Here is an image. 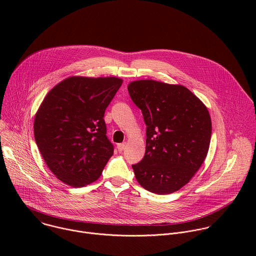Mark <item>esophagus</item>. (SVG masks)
Instances as JSON below:
<instances>
[{"label":"esophagus","mask_w":256,"mask_h":256,"mask_svg":"<svg viewBox=\"0 0 256 256\" xmlns=\"http://www.w3.org/2000/svg\"><path fill=\"white\" fill-rule=\"evenodd\" d=\"M126 148V142H122V144H118V152H122Z\"/></svg>","instance_id":"obj_1"}]
</instances>
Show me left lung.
Here are the masks:
<instances>
[{"label": "left lung", "instance_id": "left-lung-1", "mask_svg": "<svg viewBox=\"0 0 256 256\" xmlns=\"http://www.w3.org/2000/svg\"><path fill=\"white\" fill-rule=\"evenodd\" d=\"M128 89L147 126L144 156L132 166L136 178L156 194L177 192L206 157L212 136L208 108L182 85L140 80Z\"/></svg>", "mask_w": 256, "mask_h": 256}]
</instances>
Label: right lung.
<instances>
[{"instance_id": "obj_1", "label": "right lung", "mask_w": 256, "mask_h": 256, "mask_svg": "<svg viewBox=\"0 0 256 256\" xmlns=\"http://www.w3.org/2000/svg\"><path fill=\"white\" fill-rule=\"evenodd\" d=\"M122 84L116 77H70L44 97L35 114L34 138L50 170L64 184H92L114 155L103 116Z\"/></svg>"}]
</instances>
